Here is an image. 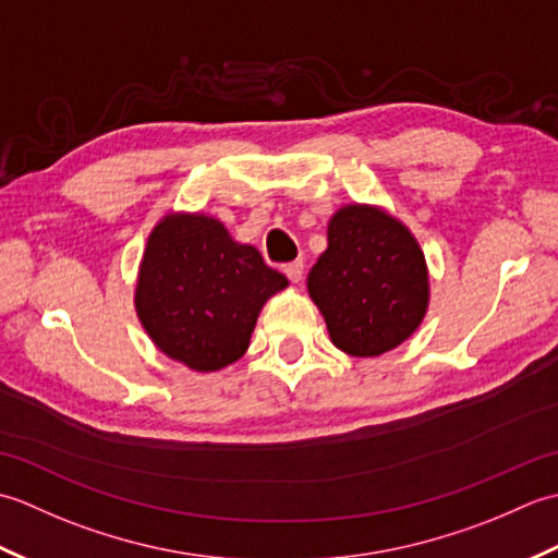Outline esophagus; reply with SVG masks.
Returning <instances> with one entry per match:
<instances>
[{
    "label": "esophagus",
    "mask_w": 558,
    "mask_h": 558,
    "mask_svg": "<svg viewBox=\"0 0 558 558\" xmlns=\"http://www.w3.org/2000/svg\"><path fill=\"white\" fill-rule=\"evenodd\" d=\"M282 272L290 278V282H300L302 280V272H304V264L302 260H292V264L282 266Z\"/></svg>",
    "instance_id": "esophagus-1"
}]
</instances>
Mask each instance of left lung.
Here are the masks:
<instances>
[{
	"mask_svg": "<svg viewBox=\"0 0 558 558\" xmlns=\"http://www.w3.org/2000/svg\"><path fill=\"white\" fill-rule=\"evenodd\" d=\"M330 342L352 357H378L405 342L429 306L422 248L398 218L376 206H342L328 248L306 278Z\"/></svg>",
	"mask_w": 558,
	"mask_h": 558,
	"instance_id": "8db88e82",
	"label": "left lung"
}]
</instances>
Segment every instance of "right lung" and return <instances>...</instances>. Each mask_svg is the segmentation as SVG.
I'll return each instance as SVG.
<instances>
[{
	"label": "right lung",
	"mask_w": 558,
	"mask_h": 558,
	"mask_svg": "<svg viewBox=\"0 0 558 558\" xmlns=\"http://www.w3.org/2000/svg\"><path fill=\"white\" fill-rule=\"evenodd\" d=\"M288 278L204 213H170L153 228L136 280V314L170 360L218 372L242 357L258 312Z\"/></svg>",
	"instance_id": "right-lung-1"
}]
</instances>
